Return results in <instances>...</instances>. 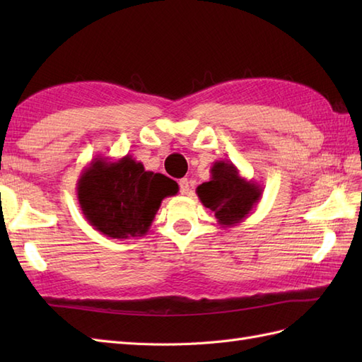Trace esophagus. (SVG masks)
I'll return each instance as SVG.
<instances>
[{"label": "esophagus", "instance_id": "34e87169", "mask_svg": "<svg viewBox=\"0 0 362 362\" xmlns=\"http://www.w3.org/2000/svg\"><path fill=\"white\" fill-rule=\"evenodd\" d=\"M179 187H180L182 194H189L191 193V183H189L188 179H180Z\"/></svg>", "mask_w": 362, "mask_h": 362}]
</instances>
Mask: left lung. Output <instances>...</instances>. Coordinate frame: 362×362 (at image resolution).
Masks as SVG:
<instances>
[{
	"label": "left lung",
	"instance_id": "8db88e82",
	"mask_svg": "<svg viewBox=\"0 0 362 362\" xmlns=\"http://www.w3.org/2000/svg\"><path fill=\"white\" fill-rule=\"evenodd\" d=\"M210 173V182L199 185L196 193L221 227H235L255 209L263 189L257 182L244 179L232 161H214Z\"/></svg>",
	"mask_w": 362,
	"mask_h": 362
}]
</instances>
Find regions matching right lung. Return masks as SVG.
Returning a JSON list of instances; mask_svg holds the SVG:
<instances>
[{
	"mask_svg": "<svg viewBox=\"0 0 362 362\" xmlns=\"http://www.w3.org/2000/svg\"><path fill=\"white\" fill-rule=\"evenodd\" d=\"M179 185L163 174L146 171L132 156L118 160L96 156L78 180V201L83 218L112 240L148 233L165 197Z\"/></svg>",
	"mask_w": 362,
	"mask_h": 362,
	"instance_id": "right-lung-1",
	"label": "right lung"
}]
</instances>
